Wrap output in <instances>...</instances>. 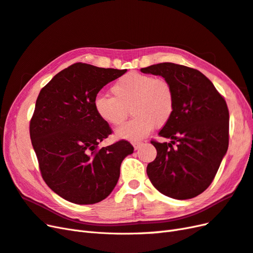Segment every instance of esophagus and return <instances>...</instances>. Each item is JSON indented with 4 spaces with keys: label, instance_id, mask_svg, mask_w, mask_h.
Returning a JSON list of instances; mask_svg holds the SVG:
<instances>
[{
    "label": "esophagus",
    "instance_id": "34e87169",
    "mask_svg": "<svg viewBox=\"0 0 253 253\" xmlns=\"http://www.w3.org/2000/svg\"><path fill=\"white\" fill-rule=\"evenodd\" d=\"M132 145H133L134 149L136 150V149L141 148V146L143 145V143H142V142H132Z\"/></svg>",
    "mask_w": 253,
    "mask_h": 253
}]
</instances>
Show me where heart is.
Segmentation results:
<instances>
[{
  "mask_svg": "<svg viewBox=\"0 0 253 253\" xmlns=\"http://www.w3.org/2000/svg\"><path fill=\"white\" fill-rule=\"evenodd\" d=\"M113 97L98 95L93 106L98 118L112 126L125 122L129 109L134 117L117 130L119 138L140 140L151 129L167 125L175 110V92L163 77L130 72L111 86Z\"/></svg>",
  "mask_w": 253,
  "mask_h": 253,
  "instance_id": "heart-1",
  "label": "heart"
}]
</instances>
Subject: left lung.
Masks as SVG:
<instances>
[{"instance_id":"obj_1","label":"left lung","mask_w":253,"mask_h":253,"mask_svg":"<svg viewBox=\"0 0 253 253\" xmlns=\"http://www.w3.org/2000/svg\"><path fill=\"white\" fill-rule=\"evenodd\" d=\"M168 79L175 110L159 132L169 143L151 140L157 157L147 175L165 196L190 199L212 183L229 145V110L212 82L196 69L163 62L141 69Z\"/></svg>"}]
</instances>
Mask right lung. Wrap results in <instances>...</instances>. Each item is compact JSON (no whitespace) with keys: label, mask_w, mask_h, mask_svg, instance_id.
Segmentation results:
<instances>
[{"label":"right lung","mask_w":253,"mask_h":253,"mask_svg":"<svg viewBox=\"0 0 253 253\" xmlns=\"http://www.w3.org/2000/svg\"><path fill=\"white\" fill-rule=\"evenodd\" d=\"M126 71L76 62L56 74L36 100L30 134L41 176L70 203L93 205L109 196L122 161L133 153L125 140L98 147L112 129L93 106L99 90Z\"/></svg>","instance_id":"1"}]
</instances>
